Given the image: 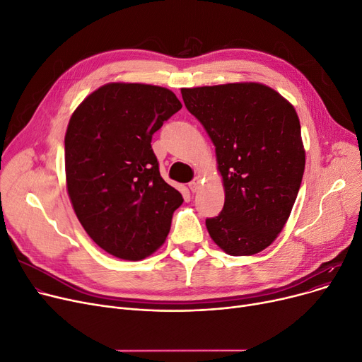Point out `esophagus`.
Returning a JSON list of instances; mask_svg holds the SVG:
<instances>
[{
  "label": "esophagus",
  "instance_id": "1",
  "mask_svg": "<svg viewBox=\"0 0 362 362\" xmlns=\"http://www.w3.org/2000/svg\"><path fill=\"white\" fill-rule=\"evenodd\" d=\"M199 186H201V179H199V177H195L191 183H189V189H191V191H192L194 194H195V192H198Z\"/></svg>",
  "mask_w": 362,
  "mask_h": 362
}]
</instances>
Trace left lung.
<instances>
[{
    "mask_svg": "<svg viewBox=\"0 0 362 362\" xmlns=\"http://www.w3.org/2000/svg\"><path fill=\"white\" fill-rule=\"evenodd\" d=\"M182 98L210 135L224 183L208 233L233 257L261 252L286 224L305 168L295 108L252 82L182 89Z\"/></svg>",
    "mask_w": 362,
    "mask_h": 362,
    "instance_id": "obj_1",
    "label": "left lung"
}]
</instances>
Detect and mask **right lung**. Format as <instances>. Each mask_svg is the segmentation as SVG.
<instances>
[{"instance_id": "right-lung-1", "label": "right lung", "mask_w": 362, "mask_h": 362, "mask_svg": "<svg viewBox=\"0 0 362 362\" xmlns=\"http://www.w3.org/2000/svg\"><path fill=\"white\" fill-rule=\"evenodd\" d=\"M182 108L161 86L108 83L76 108L64 139L67 191L105 252L138 261L164 243L179 191L160 175L152 135Z\"/></svg>"}]
</instances>
